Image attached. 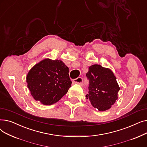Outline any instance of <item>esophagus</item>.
Returning a JSON list of instances; mask_svg holds the SVG:
<instances>
[{"instance_id":"1","label":"esophagus","mask_w":147,"mask_h":147,"mask_svg":"<svg viewBox=\"0 0 147 147\" xmlns=\"http://www.w3.org/2000/svg\"><path fill=\"white\" fill-rule=\"evenodd\" d=\"M73 82L76 84H82L83 83V79L82 78H80V77H79V78H78L77 79H74Z\"/></svg>"}]
</instances>
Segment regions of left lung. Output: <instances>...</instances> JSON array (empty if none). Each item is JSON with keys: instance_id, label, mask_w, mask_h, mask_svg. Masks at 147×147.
<instances>
[{"instance_id": "obj_1", "label": "left lung", "mask_w": 147, "mask_h": 147, "mask_svg": "<svg viewBox=\"0 0 147 147\" xmlns=\"http://www.w3.org/2000/svg\"><path fill=\"white\" fill-rule=\"evenodd\" d=\"M86 76L89 80L86 98L99 111L110 109L118 99L120 89L113 72L101 65L94 64L89 67Z\"/></svg>"}]
</instances>
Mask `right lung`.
Here are the masks:
<instances>
[{
    "mask_svg": "<svg viewBox=\"0 0 147 147\" xmlns=\"http://www.w3.org/2000/svg\"><path fill=\"white\" fill-rule=\"evenodd\" d=\"M68 73V67L61 60H42L30 69L26 77L31 95L43 105L57 102L71 86Z\"/></svg>",
    "mask_w": 147,
    "mask_h": 147,
    "instance_id": "add662e5",
    "label": "right lung"
}]
</instances>
